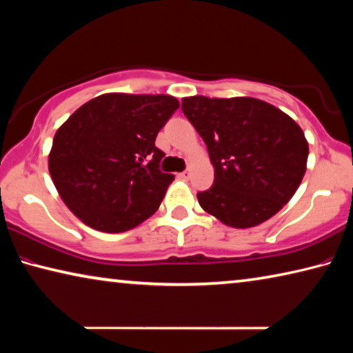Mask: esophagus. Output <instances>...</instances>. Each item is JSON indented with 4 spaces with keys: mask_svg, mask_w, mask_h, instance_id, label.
<instances>
[{
    "mask_svg": "<svg viewBox=\"0 0 353 353\" xmlns=\"http://www.w3.org/2000/svg\"><path fill=\"white\" fill-rule=\"evenodd\" d=\"M179 176H181L182 179H185V181H188V179H190V171H188V170L183 171V172H181V174H179Z\"/></svg>",
    "mask_w": 353,
    "mask_h": 353,
    "instance_id": "obj_1",
    "label": "esophagus"
}]
</instances>
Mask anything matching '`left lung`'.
I'll use <instances>...</instances> for the list:
<instances>
[{"instance_id": "8db88e82", "label": "left lung", "mask_w": 353, "mask_h": 353, "mask_svg": "<svg viewBox=\"0 0 353 353\" xmlns=\"http://www.w3.org/2000/svg\"><path fill=\"white\" fill-rule=\"evenodd\" d=\"M182 111L204 139L214 185L199 205L231 228H253L283 209L306 171L307 141L292 117L253 97H185Z\"/></svg>"}]
</instances>
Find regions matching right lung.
I'll use <instances>...</instances> for the list:
<instances>
[{"mask_svg": "<svg viewBox=\"0 0 353 353\" xmlns=\"http://www.w3.org/2000/svg\"><path fill=\"white\" fill-rule=\"evenodd\" d=\"M177 108V99L163 94H103L58 128L50 176L85 225L124 232L155 214L174 181L160 170L165 154L155 138Z\"/></svg>", "mask_w": 353, "mask_h": 353, "instance_id": "1", "label": "right lung"}]
</instances>
